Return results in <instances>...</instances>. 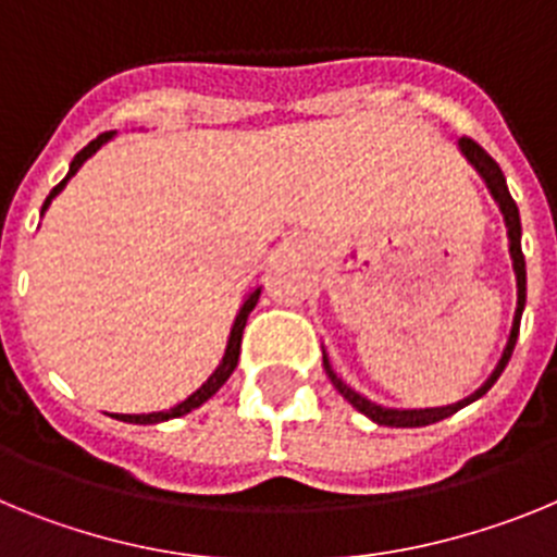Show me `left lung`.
<instances>
[{"label":"left lung","mask_w":557,"mask_h":557,"mask_svg":"<svg viewBox=\"0 0 557 557\" xmlns=\"http://www.w3.org/2000/svg\"><path fill=\"white\" fill-rule=\"evenodd\" d=\"M460 150L462 156L474 164V170L480 172L482 181L488 184L491 195H494V200L499 203L502 214H505V225H508V239H510V259H513V270H516V287H519V304H516V314H513V329H510V337H508V346H505V351H502V359L499 366L494 368V373L488 376V382L480 387V391L471 393L469 398H462V401H457V405H449V407H430V410H387V407H379L373 405V401H368L366 396H359V393H354L351 387L343 385V379L337 376V373L332 371V366H329L326 354H323V368H326V376L332 379V385L337 387L339 393H343V398H348L354 407H357L362 416H368L371 421H376V424L382 426H426V424H435V421H444V418L455 416L460 407L471 405V401H476L480 396H485V393L494 387L496 379L502 376V371H505V366H508L510 354H513V346H516V337H519V323H521V309H524V301H528V270H524V253H521V220H519V206H516V200L510 198L508 191V184H505V175H502L499 164H496L494 159H491L488 152L482 150L480 145H476L474 139H469V136H462L460 141Z\"/></svg>","instance_id":"obj_1"}]
</instances>
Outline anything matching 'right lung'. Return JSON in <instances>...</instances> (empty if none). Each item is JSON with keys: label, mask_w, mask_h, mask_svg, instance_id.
Masks as SVG:
<instances>
[{"label": "right lung", "mask_w": 557, "mask_h": 557, "mask_svg": "<svg viewBox=\"0 0 557 557\" xmlns=\"http://www.w3.org/2000/svg\"><path fill=\"white\" fill-rule=\"evenodd\" d=\"M111 136H113V131H108V133H100V136H97L95 141H88V145L83 147L81 152H77V156H75V161H72V164H69V175H66V178L61 181V184L55 186V189L49 191V198L44 200L41 211L47 209V206H49V200L55 198L58 191H61L63 186H66V181L72 178V175H75L77 170H81V166H83V161H86V159H91V156H95V152L100 150V147L106 145L108 139H111ZM259 293H262V287H256L253 293H250L248 298H245L243 309H239V314H236L234 329H231V337H228V346H225V357H223V362H220V366H218V371L211 373V376L206 379L203 385H200L198 391L191 393L189 398H184V401H181V405L170 407V410H164V412H150V416H113V418H120V421H127V424H159V421H170V418L186 416V412H191V410H195V407H200V405H203V401H209V398L214 396V393H218L220 387L225 385V379H228L231 373H234L236 362H239V346H243V332H245V323H248V314H250V309H253V307H256V301H259Z\"/></svg>", "instance_id": "add662e5"}]
</instances>
